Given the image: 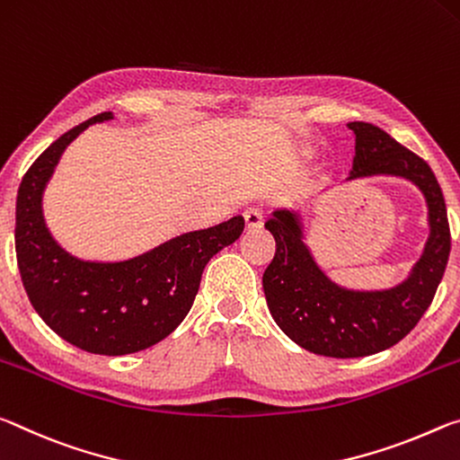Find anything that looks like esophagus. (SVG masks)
<instances>
[{"label": "esophagus", "mask_w": 460, "mask_h": 460, "mask_svg": "<svg viewBox=\"0 0 460 460\" xmlns=\"http://www.w3.org/2000/svg\"><path fill=\"white\" fill-rule=\"evenodd\" d=\"M262 224H265V216H262L261 209H246L244 212V228L246 232H257L262 228Z\"/></svg>", "instance_id": "34e87169"}]
</instances>
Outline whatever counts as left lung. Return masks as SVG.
<instances>
[{
    "instance_id": "8db88e82",
    "label": "left lung",
    "mask_w": 460,
    "mask_h": 460,
    "mask_svg": "<svg viewBox=\"0 0 460 460\" xmlns=\"http://www.w3.org/2000/svg\"><path fill=\"white\" fill-rule=\"evenodd\" d=\"M355 132L352 179L391 175L424 193L430 236L408 279L391 289L357 291L334 283L315 262L296 209H275L265 228L277 251L262 275L269 312L285 334L314 355L368 357L408 336L430 307L450 254L447 203L432 169L381 128L350 122Z\"/></svg>"
}]
</instances>
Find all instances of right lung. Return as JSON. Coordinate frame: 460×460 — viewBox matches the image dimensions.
<instances>
[{"label": "right lung", "instance_id": "right-lung-1", "mask_svg": "<svg viewBox=\"0 0 460 460\" xmlns=\"http://www.w3.org/2000/svg\"><path fill=\"white\" fill-rule=\"evenodd\" d=\"M108 119L111 111L75 126L26 171L16 199V257L30 304L50 330L81 350L119 357L161 342L183 322L208 261L238 240L244 217L185 232L128 261H83L66 252L44 222L42 195L65 148Z\"/></svg>", "mask_w": 460, "mask_h": 460}]
</instances>
